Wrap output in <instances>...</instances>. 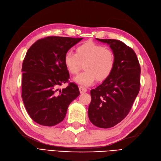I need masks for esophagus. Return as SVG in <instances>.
Masks as SVG:
<instances>
[{"label":"esophagus","instance_id":"1","mask_svg":"<svg viewBox=\"0 0 161 161\" xmlns=\"http://www.w3.org/2000/svg\"><path fill=\"white\" fill-rule=\"evenodd\" d=\"M79 91H80V92L81 93V94H83V93L86 92L87 91V90L86 88H85V87H82V86H80L79 87Z\"/></svg>","mask_w":161,"mask_h":161}]
</instances>
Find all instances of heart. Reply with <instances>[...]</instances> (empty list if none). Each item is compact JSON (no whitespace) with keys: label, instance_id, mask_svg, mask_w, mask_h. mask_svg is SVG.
<instances>
[{"label":"heart","instance_id":"obj_1","mask_svg":"<svg viewBox=\"0 0 161 161\" xmlns=\"http://www.w3.org/2000/svg\"><path fill=\"white\" fill-rule=\"evenodd\" d=\"M63 62L71 74H76L84 64L85 71L74 77V80L83 86H89L96 78L98 81H103L109 76L115 65V56L109 48L87 41L78 46L76 53L67 51Z\"/></svg>","mask_w":161,"mask_h":161}]
</instances>
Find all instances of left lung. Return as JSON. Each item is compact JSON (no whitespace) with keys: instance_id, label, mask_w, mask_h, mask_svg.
<instances>
[{"instance_id":"8db88e82","label":"left lung","mask_w":161,"mask_h":161,"mask_svg":"<svg viewBox=\"0 0 161 161\" xmlns=\"http://www.w3.org/2000/svg\"><path fill=\"white\" fill-rule=\"evenodd\" d=\"M96 40L109 45L115 65L109 76L91 90L88 116L95 126L109 128L130 112L140 90L141 67L134 51L124 42L114 39Z\"/></svg>"}]
</instances>
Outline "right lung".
<instances>
[{"label": "right lung", "mask_w": 161, "mask_h": 161, "mask_svg": "<svg viewBox=\"0 0 161 161\" xmlns=\"http://www.w3.org/2000/svg\"><path fill=\"white\" fill-rule=\"evenodd\" d=\"M83 38L48 36L36 41L28 49L22 66V98L34 122L53 126L65 119L70 103L80 94L76 84L68 83L65 53Z\"/></svg>", "instance_id": "1"}]
</instances>
